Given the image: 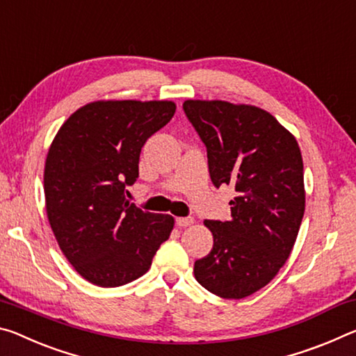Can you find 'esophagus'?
Returning a JSON list of instances; mask_svg holds the SVG:
<instances>
[{
	"mask_svg": "<svg viewBox=\"0 0 356 356\" xmlns=\"http://www.w3.org/2000/svg\"><path fill=\"white\" fill-rule=\"evenodd\" d=\"M194 224V218H177L178 227H189Z\"/></svg>",
	"mask_w": 356,
	"mask_h": 356,
	"instance_id": "esophagus-1",
	"label": "esophagus"
}]
</instances>
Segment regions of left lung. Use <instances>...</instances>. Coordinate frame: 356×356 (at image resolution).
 <instances>
[{
  "mask_svg": "<svg viewBox=\"0 0 356 356\" xmlns=\"http://www.w3.org/2000/svg\"><path fill=\"white\" fill-rule=\"evenodd\" d=\"M183 110L205 143L213 184L236 192L229 220H205L214 244L194 264L195 279L220 298H246L277 275L298 236L305 214L300 147L259 107L189 99Z\"/></svg>",
  "mask_w": 356,
  "mask_h": 356,
  "instance_id": "left-lung-1",
  "label": "left lung"
}]
</instances>
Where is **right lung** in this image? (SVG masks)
Listing matches in <instances>:
<instances>
[{
  "label": "right lung",
  "mask_w": 356,
  "mask_h": 356,
  "mask_svg": "<svg viewBox=\"0 0 356 356\" xmlns=\"http://www.w3.org/2000/svg\"><path fill=\"white\" fill-rule=\"evenodd\" d=\"M172 101H97L64 121L45 161V209L63 254L99 287H120L149 270L170 236L168 214L127 200L140 151L175 115Z\"/></svg>",
  "instance_id": "obj_1"
}]
</instances>
